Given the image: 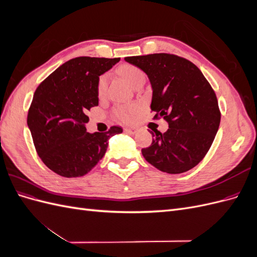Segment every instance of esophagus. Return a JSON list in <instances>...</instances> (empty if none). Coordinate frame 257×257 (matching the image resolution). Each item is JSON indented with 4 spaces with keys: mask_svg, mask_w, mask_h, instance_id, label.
Segmentation results:
<instances>
[{
    "mask_svg": "<svg viewBox=\"0 0 257 257\" xmlns=\"http://www.w3.org/2000/svg\"><path fill=\"white\" fill-rule=\"evenodd\" d=\"M137 131L138 130L136 127H125V128H124V132H125V133H127V134H131V135L136 134Z\"/></svg>",
    "mask_w": 257,
    "mask_h": 257,
    "instance_id": "34e87169",
    "label": "esophagus"
}]
</instances>
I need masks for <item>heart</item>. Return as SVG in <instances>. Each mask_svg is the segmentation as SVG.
Instances as JSON below:
<instances>
[{
    "label": "heart",
    "mask_w": 257,
    "mask_h": 257,
    "mask_svg": "<svg viewBox=\"0 0 257 257\" xmlns=\"http://www.w3.org/2000/svg\"><path fill=\"white\" fill-rule=\"evenodd\" d=\"M119 73L121 76L132 85L136 84L139 80L145 79V74L142 69L134 65L125 64L119 68ZM107 84H108V75H102L99 77L97 82V94L99 97H103L106 94L107 91ZM138 110V107L136 105H124L120 106L115 109L114 114L122 122H130L133 120L136 111Z\"/></svg>",
    "instance_id": "1"
}]
</instances>
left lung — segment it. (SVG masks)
<instances>
[{
    "instance_id": "left-lung-1",
    "label": "left lung",
    "mask_w": 257,
    "mask_h": 257,
    "mask_svg": "<svg viewBox=\"0 0 257 257\" xmlns=\"http://www.w3.org/2000/svg\"><path fill=\"white\" fill-rule=\"evenodd\" d=\"M141 68L152 88L154 118H164V134L150 132L152 144L142 153L147 162L167 174H182L205 158L219 130L221 112L211 85L189 60L168 53L127 57Z\"/></svg>"
}]
</instances>
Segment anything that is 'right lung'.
I'll use <instances>...</instances> for the list:
<instances>
[{
	"mask_svg": "<svg viewBox=\"0 0 257 257\" xmlns=\"http://www.w3.org/2000/svg\"><path fill=\"white\" fill-rule=\"evenodd\" d=\"M120 58L79 57L58 67L38 85L28 113V126L44 164L56 174L75 178L88 174L103 159L108 139L120 134V126L107 133H88V111L98 105L99 76Z\"/></svg>",
	"mask_w": 257,
	"mask_h": 257,
	"instance_id": "add662e5",
	"label": "right lung"
}]
</instances>
